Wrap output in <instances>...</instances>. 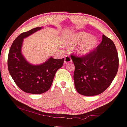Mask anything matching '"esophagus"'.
I'll use <instances>...</instances> for the list:
<instances>
[{
  "mask_svg": "<svg viewBox=\"0 0 127 127\" xmlns=\"http://www.w3.org/2000/svg\"><path fill=\"white\" fill-rule=\"evenodd\" d=\"M72 61V59L71 58V56L69 55H66L65 56V58H64V63L65 64H68L69 63H71Z\"/></svg>",
  "mask_w": 127,
  "mask_h": 127,
  "instance_id": "obj_1",
  "label": "esophagus"
}]
</instances>
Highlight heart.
<instances>
[{
  "label": "heart",
  "mask_w": 127,
  "mask_h": 127,
  "mask_svg": "<svg viewBox=\"0 0 127 127\" xmlns=\"http://www.w3.org/2000/svg\"><path fill=\"white\" fill-rule=\"evenodd\" d=\"M91 35L85 32L77 33L71 35L67 41V45L75 46L77 53L80 56H85L92 52L97 43L95 37H91Z\"/></svg>",
  "instance_id": "obj_1"
}]
</instances>
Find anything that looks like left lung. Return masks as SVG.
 I'll return each instance as SVG.
<instances>
[{"label": "left lung", "instance_id": "obj_1", "mask_svg": "<svg viewBox=\"0 0 127 127\" xmlns=\"http://www.w3.org/2000/svg\"><path fill=\"white\" fill-rule=\"evenodd\" d=\"M75 66L74 80L76 90L84 96L104 92L116 77L119 56L114 43L103 34L100 44L85 56L71 54Z\"/></svg>", "mask_w": 127, "mask_h": 127}]
</instances>
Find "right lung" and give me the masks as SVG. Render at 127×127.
<instances>
[{"label": "right lung", "instance_id": "right-lung-1", "mask_svg": "<svg viewBox=\"0 0 127 127\" xmlns=\"http://www.w3.org/2000/svg\"><path fill=\"white\" fill-rule=\"evenodd\" d=\"M41 28L37 27L19 35L13 42L8 56V71L14 82L21 90L31 94L47 92L52 86L56 71L62 67L64 61V58H50L44 63L35 66L24 59L21 52L23 39Z\"/></svg>", "mask_w": 127, "mask_h": 127}]
</instances>
